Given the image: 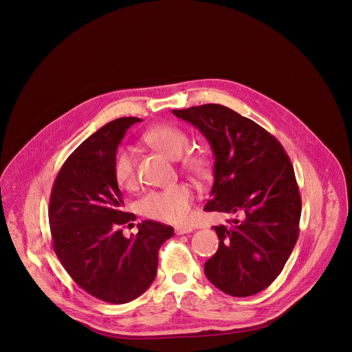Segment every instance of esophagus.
Returning a JSON list of instances; mask_svg holds the SVG:
<instances>
[{
    "label": "esophagus",
    "instance_id": "esophagus-1",
    "mask_svg": "<svg viewBox=\"0 0 352 352\" xmlns=\"http://www.w3.org/2000/svg\"><path fill=\"white\" fill-rule=\"evenodd\" d=\"M194 228L191 226H182V227H175V234H190L192 232Z\"/></svg>",
    "mask_w": 352,
    "mask_h": 352
}]
</instances>
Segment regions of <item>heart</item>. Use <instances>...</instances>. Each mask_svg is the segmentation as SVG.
Instances as JSON below:
<instances>
[{
  "instance_id": "obj_1",
  "label": "heart",
  "mask_w": 352,
  "mask_h": 352,
  "mask_svg": "<svg viewBox=\"0 0 352 352\" xmlns=\"http://www.w3.org/2000/svg\"><path fill=\"white\" fill-rule=\"evenodd\" d=\"M144 141L162 151L171 160L181 158V166L197 178H206L210 174L211 161L206 151H188L190 137L184 129L175 125H157L144 134ZM113 177L122 188H131L135 184V158L131 148H120L113 157ZM194 191L186 184H177L162 190L149 191L141 201V211L151 219L181 224L191 214Z\"/></svg>"
}]
</instances>
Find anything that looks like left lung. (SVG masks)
I'll return each mask as SVG.
<instances>
[{
  "mask_svg": "<svg viewBox=\"0 0 352 352\" xmlns=\"http://www.w3.org/2000/svg\"><path fill=\"white\" fill-rule=\"evenodd\" d=\"M192 124L214 154V184L204 211L234 219L215 226L210 283L234 297L253 296L284 269L298 239L301 197L283 145L250 118L220 104L173 109Z\"/></svg>",
  "mask_w": 352,
  "mask_h": 352,
  "instance_id": "obj_1",
  "label": "left lung"
}]
</instances>
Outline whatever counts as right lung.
Masks as SVG:
<instances>
[{
	"mask_svg": "<svg viewBox=\"0 0 352 352\" xmlns=\"http://www.w3.org/2000/svg\"><path fill=\"white\" fill-rule=\"evenodd\" d=\"M137 118H116L89 135L66 160L51 191L49 221L54 251L71 278L109 303L140 297L155 278L158 250L173 227L153 220L122 234L135 217L122 211L113 157Z\"/></svg>",
	"mask_w": 352,
	"mask_h": 352,
	"instance_id": "add662e5",
	"label": "right lung"
}]
</instances>
